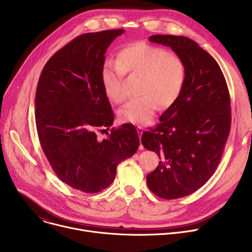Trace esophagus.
Returning <instances> with one entry per match:
<instances>
[{
  "label": "esophagus",
  "mask_w": 252,
  "mask_h": 252,
  "mask_svg": "<svg viewBox=\"0 0 252 252\" xmlns=\"http://www.w3.org/2000/svg\"><path fill=\"white\" fill-rule=\"evenodd\" d=\"M136 130H137V133H138L139 139H141V135H142V132H143L142 127H141V126H137V127H136ZM142 149H143V147L141 146V143H140V150H142Z\"/></svg>",
  "instance_id": "34e87169"
}]
</instances>
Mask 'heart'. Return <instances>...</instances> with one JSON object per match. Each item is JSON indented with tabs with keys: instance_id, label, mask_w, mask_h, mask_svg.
I'll return each mask as SVG.
<instances>
[{
	"instance_id": "1",
	"label": "heart",
	"mask_w": 252,
	"mask_h": 252,
	"mask_svg": "<svg viewBox=\"0 0 252 252\" xmlns=\"http://www.w3.org/2000/svg\"><path fill=\"white\" fill-rule=\"evenodd\" d=\"M140 78L138 98L125 104L120 111L124 123L147 125L158 106L166 109L181 95L185 87V62L176 54L145 42L125 46L117 56V63H105L101 69L102 87L106 96L121 103L126 98L123 89L124 76Z\"/></svg>"
}]
</instances>
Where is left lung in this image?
I'll return each instance as SVG.
<instances>
[{"label":"left lung","instance_id":"left-lung-1","mask_svg":"<svg viewBox=\"0 0 252 252\" xmlns=\"http://www.w3.org/2000/svg\"><path fill=\"white\" fill-rule=\"evenodd\" d=\"M149 40L170 47L186 64L181 95L141 136L160 159L147 176L149 189L160 198H181L200 189L221 159L231 125L229 92L217 61L194 41L171 34Z\"/></svg>","mask_w":252,"mask_h":252}]
</instances>
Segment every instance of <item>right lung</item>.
Here are the masks:
<instances>
[{
  "label": "right lung",
  "mask_w": 252,
  "mask_h": 252,
  "mask_svg": "<svg viewBox=\"0 0 252 252\" xmlns=\"http://www.w3.org/2000/svg\"><path fill=\"white\" fill-rule=\"evenodd\" d=\"M124 32L106 30L75 38L47 62L35 93V126L47 159L62 182L87 193L109 187L118 164L139 147L131 124L112 128L102 140L95 133L114 123L101 69L106 49Z\"/></svg>",
  "instance_id": "obj_1"
}]
</instances>
